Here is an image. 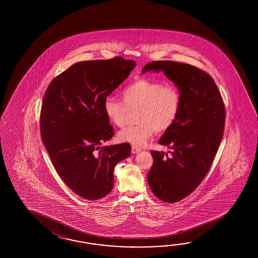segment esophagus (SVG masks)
I'll return each mask as SVG.
<instances>
[{
	"label": "esophagus",
	"mask_w": 258,
	"mask_h": 258,
	"mask_svg": "<svg viewBox=\"0 0 258 258\" xmlns=\"http://www.w3.org/2000/svg\"><path fill=\"white\" fill-rule=\"evenodd\" d=\"M141 151V148H137V146H132V153L137 154Z\"/></svg>",
	"instance_id": "1"
}]
</instances>
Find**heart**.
Wrapping results in <instances>:
<instances>
[{
    "label": "heart",
    "instance_id": "1",
    "mask_svg": "<svg viewBox=\"0 0 258 258\" xmlns=\"http://www.w3.org/2000/svg\"><path fill=\"white\" fill-rule=\"evenodd\" d=\"M121 101L108 97L103 110L113 125L121 128L126 123L129 112L137 111L136 125L118 133L119 140L142 147L158 133L169 130L174 124L181 110L180 90L172 84L138 78L121 92Z\"/></svg>",
    "mask_w": 258,
    "mask_h": 258
}]
</instances>
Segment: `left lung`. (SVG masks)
Listing matches in <instances>:
<instances>
[{
    "label": "left lung",
    "mask_w": 258,
    "mask_h": 258,
    "mask_svg": "<svg viewBox=\"0 0 258 258\" xmlns=\"http://www.w3.org/2000/svg\"><path fill=\"white\" fill-rule=\"evenodd\" d=\"M148 71L164 72L181 93L179 116L159 140L170 150L151 151L153 165L148 174L154 195L175 203L194 192L208 174L223 137L226 110L207 72L173 60L151 61L142 74Z\"/></svg>",
    "instance_id": "obj_1"
}]
</instances>
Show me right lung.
Instances as JSON below:
<instances>
[{"mask_svg":"<svg viewBox=\"0 0 258 258\" xmlns=\"http://www.w3.org/2000/svg\"><path fill=\"white\" fill-rule=\"evenodd\" d=\"M136 61H79L50 82L40 111V134L55 170L67 186L88 200L113 188V170L131 154L122 143L100 148L114 135L103 110L105 99L120 86Z\"/></svg>","mask_w":258,"mask_h":258,"instance_id":"right-lung-1","label":"right lung"}]
</instances>
